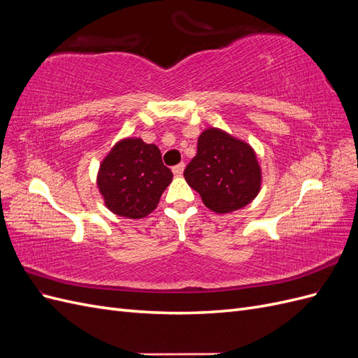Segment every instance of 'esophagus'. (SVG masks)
<instances>
[{"instance_id": "esophagus-1", "label": "esophagus", "mask_w": 358, "mask_h": 358, "mask_svg": "<svg viewBox=\"0 0 358 358\" xmlns=\"http://www.w3.org/2000/svg\"><path fill=\"white\" fill-rule=\"evenodd\" d=\"M183 169H185V164H183V162H180V164L173 167V173H175V176H182Z\"/></svg>"}]
</instances>
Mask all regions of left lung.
Returning <instances> with one entry per match:
<instances>
[{
  "mask_svg": "<svg viewBox=\"0 0 358 358\" xmlns=\"http://www.w3.org/2000/svg\"><path fill=\"white\" fill-rule=\"evenodd\" d=\"M183 176L206 208L216 213L245 208L258 196L263 182L254 148L216 127L203 129L197 155Z\"/></svg>",
  "mask_w": 358,
  "mask_h": 358,
  "instance_id": "left-lung-1",
  "label": "left lung"
}]
</instances>
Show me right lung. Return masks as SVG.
<instances>
[{"label": "right lung", "instance_id": "1", "mask_svg": "<svg viewBox=\"0 0 358 358\" xmlns=\"http://www.w3.org/2000/svg\"><path fill=\"white\" fill-rule=\"evenodd\" d=\"M173 173L162 164L157 145L140 137H125L113 145L96 173L104 206L117 216L142 220L152 213Z\"/></svg>", "mask_w": 358, "mask_h": 358}]
</instances>
